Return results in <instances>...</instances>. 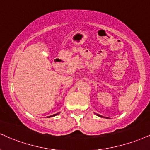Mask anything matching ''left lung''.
<instances>
[{"mask_svg": "<svg viewBox=\"0 0 150 150\" xmlns=\"http://www.w3.org/2000/svg\"><path fill=\"white\" fill-rule=\"evenodd\" d=\"M96 114V113H95ZM97 115V116H98V117H103V118H106V119H108V117H103L102 115H98V114H96ZM110 119V118H109Z\"/></svg>", "mask_w": 150, "mask_h": 150, "instance_id": "left-lung-1", "label": "left lung"}]
</instances>
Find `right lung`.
<instances>
[{
    "instance_id": "right-lung-1",
    "label": "right lung",
    "mask_w": 150,
    "mask_h": 150,
    "mask_svg": "<svg viewBox=\"0 0 150 150\" xmlns=\"http://www.w3.org/2000/svg\"><path fill=\"white\" fill-rule=\"evenodd\" d=\"M59 113H57V114H54V115H51V116H49V117H47L48 118L49 117H54V116H56V115H59Z\"/></svg>"
}]
</instances>
